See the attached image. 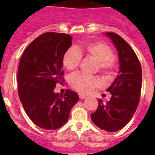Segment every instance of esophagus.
Listing matches in <instances>:
<instances>
[{
    "label": "esophagus",
    "instance_id": "34e87169",
    "mask_svg": "<svg viewBox=\"0 0 155 155\" xmlns=\"http://www.w3.org/2000/svg\"><path fill=\"white\" fill-rule=\"evenodd\" d=\"M79 98H80V99H84V98H86V95H84V94H79Z\"/></svg>",
    "mask_w": 155,
    "mask_h": 155
}]
</instances>
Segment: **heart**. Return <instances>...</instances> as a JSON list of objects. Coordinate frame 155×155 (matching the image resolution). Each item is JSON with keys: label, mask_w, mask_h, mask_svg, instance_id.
<instances>
[{"label": "heart", "mask_w": 155, "mask_h": 155, "mask_svg": "<svg viewBox=\"0 0 155 155\" xmlns=\"http://www.w3.org/2000/svg\"><path fill=\"white\" fill-rule=\"evenodd\" d=\"M82 53L96 61L98 70L102 74L106 76L113 74L116 64V58L110 47L101 42H91L82 47L71 48L67 50L62 61L64 67L68 71H73L78 68L81 61ZM70 84L78 92L87 94L98 86L99 82L95 78L76 73L71 76Z\"/></svg>", "instance_id": "heart-1"}]
</instances>
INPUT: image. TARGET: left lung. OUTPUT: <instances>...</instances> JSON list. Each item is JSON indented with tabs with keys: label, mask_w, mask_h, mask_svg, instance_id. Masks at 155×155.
I'll return each mask as SVG.
<instances>
[{
	"label": "left lung",
	"mask_w": 155,
	"mask_h": 155,
	"mask_svg": "<svg viewBox=\"0 0 155 155\" xmlns=\"http://www.w3.org/2000/svg\"><path fill=\"white\" fill-rule=\"evenodd\" d=\"M118 53L119 72L106 91L112 94L110 101L98 99L97 110L91 114L92 122L103 130L116 132L124 128L136 112L142 85V70L136 53L122 37L114 32H105Z\"/></svg>",
	"instance_id": "1"
}]
</instances>
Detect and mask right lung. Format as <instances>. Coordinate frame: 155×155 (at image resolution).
Returning <instances> with one entry per match:
<instances>
[{"label": "right lung", "mask_w": 155, "mask_h": 155, "mask_svg": "<svg viewBox=\"0 0 155 155\" xmlns=\"http://www.w3.org/2000/svg\"><path fill=\"white\" fill-rule=\"evenodd\" d=\"M71 45L68 34L46 32L28 45L20 60L19 98L30 120L40 128H61L78 102L75 91L68 89L64 95L54 92L63 80V57Z\"/></svg>", "instance_id": "right-lung-1"}]
</instances>
